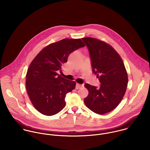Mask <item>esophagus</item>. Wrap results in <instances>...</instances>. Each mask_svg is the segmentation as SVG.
<instances>
[{
    "mask_svg": "<svg viewBox=\"0 0 150 150\" xmlns=\"http://www.w3.org/2000/svg\"><path fill=\"white\" fill-rule=\"evenodd\" d=\"M83 86V85H81V84H76V89H80L81 87H82Z\"/></svg>",
    "mask_w": 150,
    "mask_h": 150,
    "instance_id": "obj_1",
    "label": "esophagus"
}]
</instances>
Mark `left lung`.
Instances as JSON below:
<instances>
[{
	"label": "left lung",
	"mask_w": 150,
	"mask_h": 150,
	"mask_svg": "<svg viewBox=\"0 0 150 150\" xmlns=\"http://www.w3.org/2000/svg\"><path fill=\"white\" fill-rule=\"evenodd\" d=\"M92 72L100 83V88L86 84L89 94L84 99L86 106L103 115L112 111L122 100L128 86V74L124 62L116 51L98 39L85 38Z\"/></svg>",
	"instance_id": "8db88e82"
}]
</instances>
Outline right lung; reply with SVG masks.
<instances>
[{"mask_svg":"<svg viewBox=\"0 0 150 150\" xmlns=\"http://www.w3.org/2000/svg\"><path fill=\"white\" fill-rule=\"evenodd\" d=\"M80 39H64L52 43L38 54L30 64L26 75L29 97L37 110L47 116L55 115L66 105L65 97L76 87V83L57 73L67 61L69 55L85 47Z\"/></svg>","mask_w":150,"mask_h":150,"instance_id":"obj_1","label":"right lung"}]
</instances>
